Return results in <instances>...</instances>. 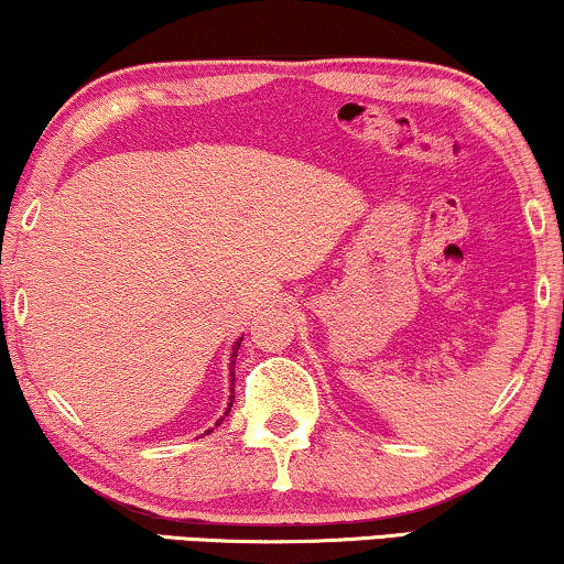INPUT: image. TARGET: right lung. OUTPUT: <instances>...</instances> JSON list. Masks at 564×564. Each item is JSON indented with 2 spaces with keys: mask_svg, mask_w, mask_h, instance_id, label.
Instances as JSON below:
<instances>
[{
  "mask_svg": "<svg viewBox=\"0 0 564 564\" xmlns=\"http://www.w3.org/2000/svg\"><path fill=\"white\" fill-rule=\"evenodd\" d=\"M241 340H243V336H241V338H236V340H234V346H231V364H228V369H231V397H228V406H226L224 417H228V412H231V406H234V361H236V358H234V356H236V348H239V346H241ZM224 417L216 422V427H218V424H221V422H224ZM208 432H214V430H206V435H208Z\"/></svg>",
  "mask_w": 564,
  "mask_h": 564,
  "instance_id": "obj_1",
  "label": "right lung"
}]
</instances>
